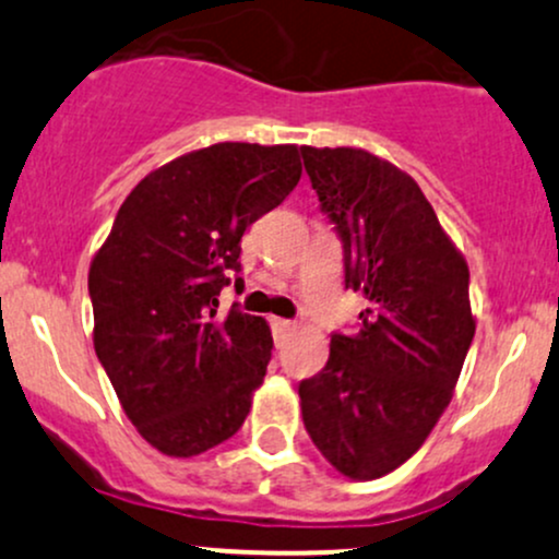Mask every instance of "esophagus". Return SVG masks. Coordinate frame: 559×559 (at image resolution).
<instances>
[{"label": "esophagus", "instance_id": "1", "mask_svg": "<svg viewBox=\"0 0 559 559\" xmlns=\"http://www.w3.org/2000/svg\"><path fill=\"white\" fill-rule=\"evenodd\" d=\"M271 329H273L275 342H281V338H286L288 333L297 329V325H294L292 320H286V318H271Z\"/></svg>", "mask_w": 559, "mask_h": 559}]
</instances>
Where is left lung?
Segmentation results:
<instances>
[{
	"label": "left lung",
	"mask_w": 559,
	"mask_h": 559,
	"mask_svg": "<svg viewBox=\"0 0 559 559\" xmlns=\"http://www.w3.org/2000/svg\"><path fill=\"white\" fill-rule=\"evenodd\" d=\"M301 159L342 239L344 286L370 305L299 383L301 420L338 473L373 480L418 452L452 400L476 333L471 273L420 186L389 159L352 146H301Z\"/></svg>",
	"instance_id": "8db88e82"
}]
</instances>
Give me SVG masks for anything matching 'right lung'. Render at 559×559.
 Masks as SVG:
<instances>
[{
    "mask_svg": "<svg viewBox=\"0 0 559 559\" xmlns=\"http://www.w3.org/2000/svg\"><path fill=\"white\" fill-rule=\"evenodd\" d=\"M294 144L223 141L152 170L126 197L88 267L94 349L136 431L168 457L230 439L265 378L267 323L221 288L241 236L299 183ZM241 278H236V286Z\"/></svg>",
    "mask_w": 559,
    "mask_h": 559,
    "instance_id": "obj_1",
    "label": "right lung"
}]
</instances>
